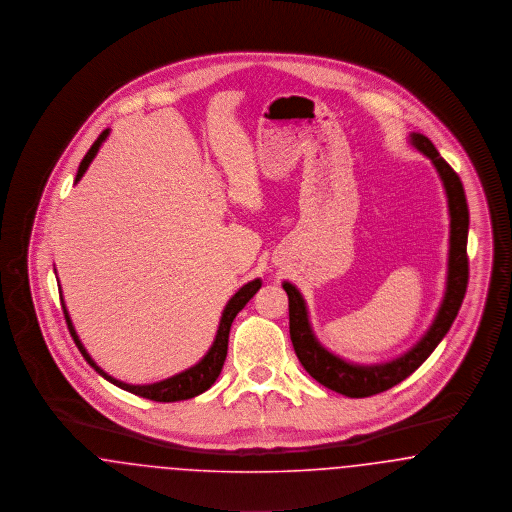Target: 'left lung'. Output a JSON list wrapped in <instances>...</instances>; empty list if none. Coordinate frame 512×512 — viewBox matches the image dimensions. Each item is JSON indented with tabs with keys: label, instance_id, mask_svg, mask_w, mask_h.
<instances>
[{
	"label": "left lung",
	"instance_id": "8db88e82",
	"mask_svg": "<svg viewBox=\"0 0 512 512\" xmlns=\"http://www.w3.org/2000/svg\"><path fill=\"white\" fill-rule=\"evenodd\" d=\"M408 140L416 150H420L426 158H430L433 167L437 169L447 194L449 217H451L445 295L433 322L428 327V331L420 337V341L389 362H379V364L347 362L337 354L329 352L316 339L308 318V308L300 291L289 281L283 283V289L289 296L291 341L300 364L318 383H322L323 387L350 399H362V397L383 393L395 387L397 383H401L410 374H414L428 360V356L451 329L468 287L466 243H468L470 216H468L466 194L460 183V177L455 173V169L441 158V154L435 150L428 136L410 133Z\"/></svg>",
	"mask_w": 512,
	"mask_h": 512
}]
</instances>
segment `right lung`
I'll list each match as a JSON object with an SVG mask.
<instances>
[{
    "label": "right lung",
    "instance_id": "1",
    "mask_svg": "<svg viewBox=\"0 0 512 512\" xmlns=\"http://www.w3.org/2000/svg\"><path fill=\"white\" fill-rule=\"evenodd\" d=\"M109 136V129H106L102 135L96 138V142L90 146V150L86 152V156L82 158L81 165H79V171H77V177H75V185L82 179V175L86 173L88 165L92 163V160L96 158L102 142ZM262 287V279H254L250 283L243 285L235 295L231 296V300L225 304L223 312H221V320H219V327H217L216 339L212 343L210 350L202 356V360L194 366H190L189 370L181 372V374H175V376L167 377L162 381H156V383H148V385H131V383H125V381H119L115 377L106 374L94 360L92 356L86 352L84 345L73 327L71 322V316L67 312V306H65V300H63V293H59L61 298V306H63V314H65V320H67V327H69V333L75 341V345L81 350L84 360L104 377L108 379L109 383L138 395L142 399H150V401H156V403H177V401H187L192 399L204 391H208L214 383H216L217 377L221 374V368H223V362H225V356H227V343H229V331H231V323L235 320V316L243 310L246 306V302L256 295ZM61 289V285H59Z\"/></svg>",
    "mask_w": 512,
    "mask_h": 512
}]
</instances>
